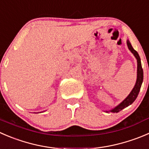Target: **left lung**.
<instances>
[{
	"label": "left lung",
	"mask_w": 149,
	"mask_h": 149,
	"mask_svg": "<svg viewBox=\"0 0 149 149\" xmlns=\"http://www.w3.org/2000/svg\"><path fill=\"white\" fill-rule=\"evenodd\" d=\"M127 45L128 49H129L130 51L132 53L134 56H135V59L137 60V65H138V68H137V79L136 82H135V84L134 86L133 89H132V91L130 92V93L128 95V96L122 101V102L119 104L118 105H116L115 108H112V109L109 110V111H105V112H112V113H118L120 111L123 110L124 108H127V106L130 105L135 100V99L138 97V93L140 92V89H141V85H142L143 81V70L142 65H141V58H140V56L138 54V53L135 51L133 49V47L131 45L130 42L129 40H127Z\"/></svg>",
	"instance_id": "obj_1"
}]
</instances>
